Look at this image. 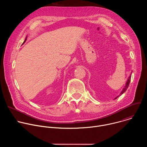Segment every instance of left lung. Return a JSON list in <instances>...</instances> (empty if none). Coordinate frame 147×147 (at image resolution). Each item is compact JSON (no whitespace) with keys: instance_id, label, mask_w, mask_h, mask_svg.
I'll use <instances>...</instances> for the list:
<instances>
[{"instance_id":"left-lung-1","label":"left lung","mask_w":147,"mask_h":147,"mask_svg":"<svg viewBox=\"0 0 147 147\" xmlns=\"http://www.w3.org/2000/svg\"><path fill=\"white\" fill-rule=\"evenodd\" d=\"M131 76L130 75V76H129V78H128V80H127V82H126V84H125V86L124 88L123 89V90L121 91V93H120V95L123 94L125 91L127 90V89L128 88L129 86V84H130V80H131ZM119 96H120V95H119ZM119 96H117L116 98H115V99H116L117 98H118V97H119Z\"/></svg>"}]
</instances>
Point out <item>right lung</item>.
Here are the masks:
<instances>
[{"label":"right lung","instance_id":"add662e5","mask_svg":"<svg viewBox=\"0 0 147 147\" xmlns=\"http://www.w3.org/2000/svg\"><path fill=\"white\" fill-rule=\"evenodd\" d=\"M26 39H27V37H26V39H25V40H24V42H26ZM24 43H23V44H24Z\"/></svg>","mask_w":147,"mask_h":147}]
</instances>
